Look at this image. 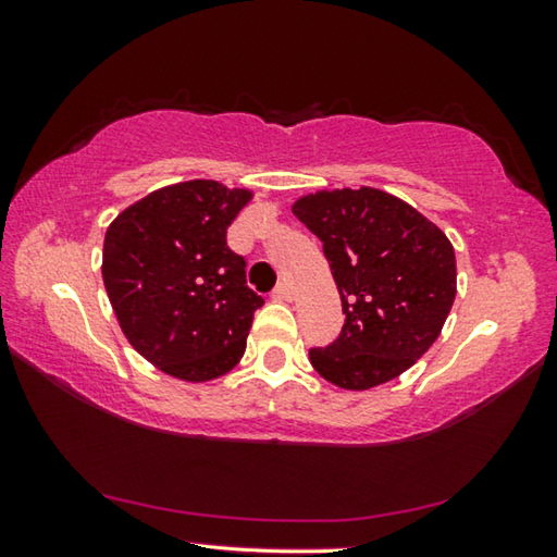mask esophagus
<instances>
[{"label":"esophagus","mask_w":557,"mask_h":557,"mask_svg":"<svg viewBox=\"0 0 557 557\" xmlns=\"http://www.w3.org/2000/svg\"><path fill=\"white\" fill-rule=\"evenodd\" d=\"M292 295H295V292H292V287L287 285V282H282V285H277V289H275V299H282V301H289L292 299Z\"/></svg>","instance_id":"34e87169"}]
</instances>
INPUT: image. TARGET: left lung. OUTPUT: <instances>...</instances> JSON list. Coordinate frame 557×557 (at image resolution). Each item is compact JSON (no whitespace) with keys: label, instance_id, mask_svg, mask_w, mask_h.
I'll use <instances>...</instances> for the list:
<instances>
[{"label":"left lung","instance_id":"1","mask_svg":"<svg viewBox=\"0 0 557 557\" xmlns=\"http://www.w3.org/2000/svg\"><path fill=\"white\" fill-rule=\"evenodd\" d=\"M292 213L324 243L346 322L309 361L344 391L398 379L437 342L457 297L455 248L435 223L381 188H324Z\"/></svg>","mask_w":557,"mask_h":557}]
</instances>
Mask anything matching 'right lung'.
Here are the masks:
<instances>
[{
    "instance_id": "right-lung-1",
    "label": "right lung",
    "mask_w": 557,
    "mask_h": 557,
    "mask_svg": "<svg viewBox=\"0 0 557 557\" xmlns=\"http://www.w3.org/2000/svg\"><path fill=\"white\" fill-rule=\"evenodd\" d=\"M250 199V188L194 178L127 206L106 233L102 282L122 334L172 379H221L245 354L262 297L225 231Z\"/></svg>"
}]
</instances>
